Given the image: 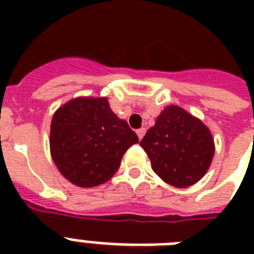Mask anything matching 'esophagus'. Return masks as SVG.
Masks as SVG:
<instances>
[{"label": "esophagus", "mask_w": 254, "mask_h": 254, "mask_svg": "<svg viewBox=\"0 0 254 254\" xmlns=\"http://www.w3.org/2000/svg\"><path fill=\"white\" fill-rule=\"evenodd\" d=\"M145 133H146V129H145V127H141V129H138V130H137V135H138V138L142 139V137L145 135Z\"/></svg>", "instance_id": "obj_1"}]
</instances>
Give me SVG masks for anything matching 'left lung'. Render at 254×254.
Returning a JSON list of instances; mask_svg holds the SVG:
<instances>
[{
	"mask_svg": "<svg viewBox=\"0 0 254 254\" xmlns=\"http://www.w3.org/2000/svg\"><path fill=\"white\" fill-rule=\"evenodd\" d=\"M162 181L179 189L196 183L212 161L213 139L201 121L175 105L159 115L141 142Z\"/></svg>",
	"mask_w": 254,
	"mask_h": 254,
	"instance_id": "obj_1",
	"label": "left lung"
}]
</instances>
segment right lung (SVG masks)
<instances>
[{
	"label": "right lung",
	"instance_id": "1",
	"mask_svg": "<svg viewBox=\"0 0 254 254\" xmlns=\"http://www.w3.org/2000/svg\"><path fill=\"white\" fill-rule=\"evenodd\" d=\"M138 137L112 112L105 97L71 100L54 115L51 155L71 183L95 187L119 170L125 151Z\"/></svg>",
	"mask_w": 254,
	"mask_h": 254
}]
</instances>
